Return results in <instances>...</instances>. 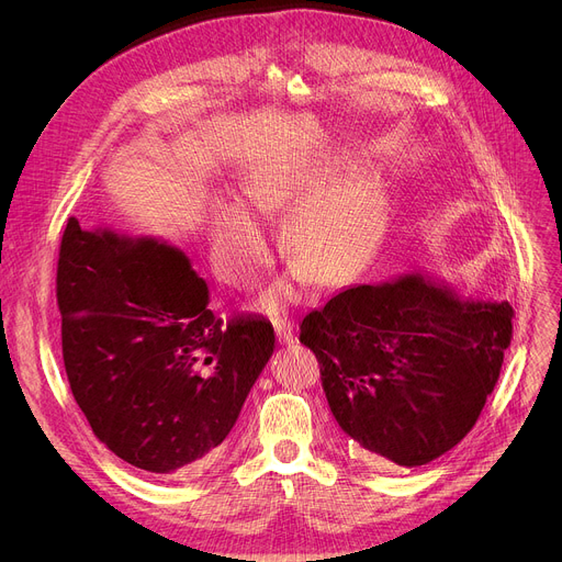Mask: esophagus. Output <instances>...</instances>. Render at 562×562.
Listing matches in <instances>:
<instances>
[{"mask_svg": "<svg viewBox=\"0 0 562 562\" xmlns=\"http://www.w3.org/2000/svg\"><path fill=\"white\" fill-rule=\"evenodd\" d=\"M272 324H274V331H277L279 342H283V345H294V342H296L294 331H292V324H290V319H288L285 315L274 317Z\"/></svg>", "mask_w": 562, "mask_h": 562, "instance_id": "1", "label": "esophagus"}]
</instances>
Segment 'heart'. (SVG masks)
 <instances>
[{"mask_svg": "<svg viewBox=\"0 0 562 562\" xmlns=\"http://www.w3.org/2000/svg\"><path fill=\"white\" fill-rule=\"evenodd\" d=\"M345 156L315 165L268 162L245 179V196L260 215H279L288 256L313 277L317 285L347 281L368 258L379 231L381 194L376 179L360 170L335 181L347 168ZM268 238L260 224L236 202L220 200L213 209V260L217 274L234 283H249L268 260ZM292 294L290 283L268 290V308Z\"/></svg>", "mask_w": 562, "mask_h": 562, "instance_id": "obj_1", "label": "heart"}]
</instances>
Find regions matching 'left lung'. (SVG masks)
I'll use <instances>...</instances> for the list:
<instances>
[{
  "mask_svg": "<svg viewBox=\"0 0 562 562\" xmlns=\"http://www.w3.org/2000/svg\"><path fill=\"white\" fill-rule=\"evenodd\" d=\"M508 302L460 296L419 272L331 296L302 322L322 387L366 463L419 468L456 447L497 385Z\"/></svg>",
  "mask_w": 562,
  "mask_h": 562,
  "instance_id": "8db88e82",
  "label": "left lung"
}]
</instances>
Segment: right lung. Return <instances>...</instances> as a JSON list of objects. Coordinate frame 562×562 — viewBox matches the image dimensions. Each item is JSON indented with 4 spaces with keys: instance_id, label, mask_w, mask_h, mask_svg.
<instances>
[{
    "instance_id": "obj_1",
    "label": "right lung",
    "mask_w": 562,
    "mask_h": 562,
    "mask_svg": "<svg viewBox=\"0 0 562 562\" xmlns=\"http://www.w3.org/2000/svg\"><path fill=\"white\" fill-rule=\"evenodd\" d=\"M56 300L65 372L94 436L168 479L211 463L274 351L272 324H224L181 249L83 231L77 217L60 240Z\"/></svg>"
}]
</instances>
